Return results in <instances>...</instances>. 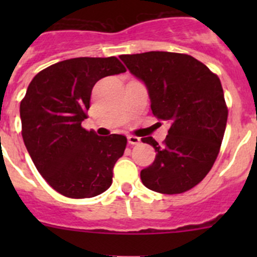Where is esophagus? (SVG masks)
I'll use <instances>...</instances> for the list:
<instances>
[{
	"instance_id": "1",
	"label": "esophagus",
	"mask_w": 257,
	"mask_h": 257,
	"mask_svg": "<svg viewBox=\"0 0 257 257\" xmlns=\"http://www.w3.org/2000/svg\"><path fill=\"white\" fill-rule=\"evenodd\" d=\"M128 143L132 144V145H137L141 143V138H138V137H134V136H129L128 137Z\"/></svg>"
}]
</instances>
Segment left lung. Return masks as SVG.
<instances>
[{
  "label": "left lung",
  "mask_w": 257,
  "mask_h": 257,
  "mask_svg": "<svg viewBox=\"0 0 257 257\" xmlns=\"http://www.w3.org/2000/svg\"><path fill=\"white\" fill-rule=\"evenodd\" d=\"M119 58L144 82L153 114L170 124L163 145L142 139L157 153L142 181L162 194L190 190L210 172L224 138L227 107L219 77L189 54L153 51Z\"/></svg>",
  "instance_id": "8db88e82"
}]
</instances>
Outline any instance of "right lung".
Instances as JSON below:
<instances>
[{
	"mask_svg": "<svg viewBox=\"0 0 257 257\" xmlns=\"http://www.w3.org/2000/svg\"><path fill=\"white\" fill-rule=\"evenodd\" d=\"M126 69L116 57L66 59L36 74L20 105L22 138L43 179L62 195L93 198L112 185L126 138L85 131L95 83Z\"/></svg>",
	"mask_w": 257,
	"mask_h": 257,
	"instance_id": "add662e5",
	"label": "right lung"
}]
</instances>
